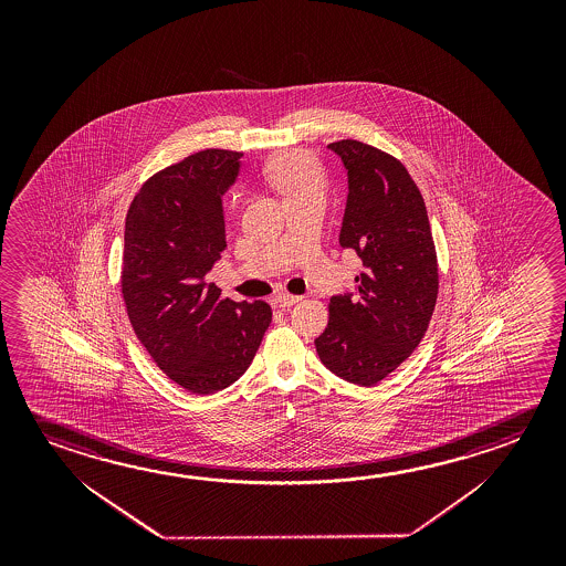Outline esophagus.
Instances as JSON below:
<instances>
[{
  "label": "esophagus",
  "instance_id": "esophagus-1",
  "mask_svg": "<svg viewBox=\"0 0 566 566\" xmlns=\"http://www.w3.org/2000/svg\"><path fill=\"white\" fill-rule=\"evenodd\" d=\"M302 297L292 296V294H279V296L274 297V302H276V306L280 307H290L297 304Z\"/></svg>",
  "mask_w": 566,
  "mask_h": 566
}]
</instances>
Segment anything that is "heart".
Here are the masks:
<instances>
[{
  "label": "heart",
  "instance_id": "heart-1",
  "mask_svg": "<svg viewBox=\"0 0 566 566\" xmlns=\"http://www.w3.org/2000/svg\"><path fill=\"white\" fill-rule=\"evenodd\" d=\"M266 177L279 189L284 201L306 197V195H325L327 177L319 161L302 149H290L279 154L266 164Z\"/></svg>",
  "mask_w": 566,
  "mask_h": 566
}]
</instances>
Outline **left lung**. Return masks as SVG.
Returning <instances> with one entry per match:
<instances>
[{
  "label": "left lung",
  "mask_w": 566,
  "mask_h": 566,
  "mask_svg": "<svg viewBox=\"0 0 566 566\" xmlns=\"http://www.w3.org/2000/svg\"><path fill=\"white\" fill-rule=\"evenodd\" d=\"M347 169L339 244L363 260L357 296L329 300L315 352L337 377L373 387L410 357L438 297V260L427 205L399 159L357 139L327 146Z\"/></svg>",
  "instance_id": "8db88e82"
}]
</instances>
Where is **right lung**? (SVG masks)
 <instances>
[{"label": "right lung", "instance_id": "obj_1", "mask_svg": "<svg viewBox=\"0 0 566 566\" xmlns=\"http://www.w3.org/2000/svg\"><path fill=\"white\" fill-rule=\"evenodd\" d=\"M241 151L203 149L149 177L124 231L122 297L159 369L195 395L223 390L251 367L272 322L266 302H232L205 276L227 249L223 197Z\"/></svg>", "mask_w": 566, "mask_h": 566}]
</instances>
